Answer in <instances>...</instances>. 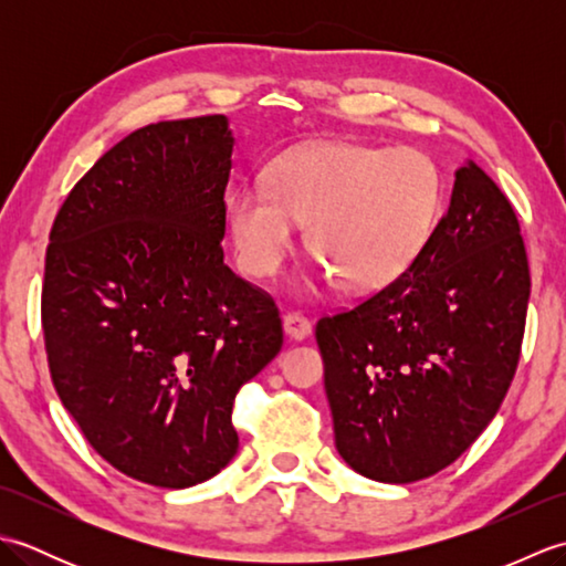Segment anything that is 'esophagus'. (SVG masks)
Instances as JSON below:
<instances>
[{
    "label": "esophagus",
    "instance_id": "34e87169",
    "mask_svg": "<svg viewBox=\"0 0 566 566\" xmlns=\"http://www.w3.org/2000/svg\"><path fill=\"white\" fill-rule=\"evenodd\" d=\"M284 333L290 335L292 340H304L311 335V321L302 314H296V311H292V314L284 316Z\"/></svg>",
    "mask_w": 566,
    "mask_h": 566
}]
</instances>
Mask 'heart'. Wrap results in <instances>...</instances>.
<instances>
[{
  "label": "heart",
  "mask_w": 566,
  "mask_h": 566,
  "mask_svg": "<svg viewBox=\"0 0 566 566\" xmlns=\"http://www.w3.org/2000/svg\"><path fill=\"white\" fill-rule=\"evenodd\" d=\"M436 163L416 148L316 143L282 155L268 185H238L226 201L238 262L255 280L282 268L294 221L343 290L394 282L428 243L440 209Z\"/></svg>",
  "instance_id": "heart-1"
}]
</instances>
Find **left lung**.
<instances>
[{"mask_svg":"<svg viewBox=\"0 0 566 566\" xmlns=\"http://www.w3.org/2000/svg\"><path fill=\"white\" fill-rule=\"evenodd\" d=\"M527 298L518 216L467 163L418 258L365 302L316 323L343 460L387 484L452 464L511 387Z\"/></svg>","mask_w":566,"mask_h":566,"instance_id":"left-lung-1","label":"left lung"}]
</instances>
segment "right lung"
Wrapping results in <instances>:
<instances>
[{
	"instance_id": "add662e5",
	"label": "right lung",
	"mask_w": 566,
	"mask_h": 566,
	"mask_svg": "<svg viewBox=\"0 0 566 566\" xmlns=\"http://www.w3.org/2000/svg\"><path fill=\"white\" fill-rule=\"evenodd\" d=\"M223 114L143 126L92 165L45 250L41 323L60 401L99 457L185 489L238 450V389L282 350L274 298L223 264Z\"/></svg>"
}]
</instances>
